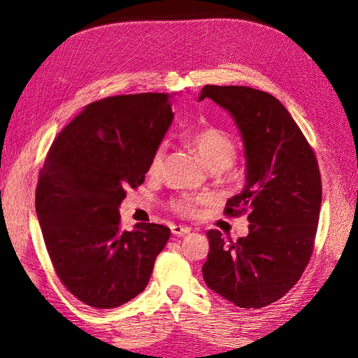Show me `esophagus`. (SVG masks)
Masks as SVG:
<instances>
[{"label":"esophagus","mask_w":358,"mask_h":358,"mask_svg":"<svg viewBox=\"0 0 358 358\" xmlns=\"http://www.w3.org/2000/svg\"><path fill=\"white\" fill-rule=\"evenodd\" d=\"M171 231L173 235H177V237H181V235H186L191 232V227L187 226H181V224H172L171 226Z\"/></svg>","instance_id":"1"}]
</instances>
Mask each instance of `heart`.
Here are the masks:
<instances>
[{"label": "heart", "instance_id": "b5f03b06", "mask_svg": "<svg viewBox=\"0 0 358 358\" xmlns=\"http://www.w3.org/2000/svg\"><path fill=\"white\" fill-rule=\"evenodd\" d=\"M189 143L200 157L201 162L212 171H223L229 167L235 157H237V141L231 134L220 127H206L194 132L189 136ZM166 155V144L162 143L154 150L150 157L148 172L149 175H157L162 171L163 159ZM206 203L203 195L195 194H180L169 201V208L175 214L181 217H194L201 204Z\"/></svg>", "mask_w": 358, "mask_h": 358}]
</instances>
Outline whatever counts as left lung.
<instances>
[{
  "label": "left lung",
  "mask_w": 358,
  "mask_h": 358,
  "mask_svg": "<svg viewBox=\"0 0 358 358\" xmlns=\"http://www.w3.org/2000/svg\"><path fill=\"white\" fill-rule=\"evenodd\" d=\"M231 112L246 154V186L227 200L226 217L248 214L249 234L237 241L208 231L203 277L234 305L260 309L287 294L313 255L322 206L317 157L291 113L275 96L246 86H209Z\"/></svg>",
  "instance_id": "obj_1"
}]
</instances>
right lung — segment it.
<instances>
[{"mask_svg": "<svg viewBox=\"0 0 358 358\" xmlns=\"http://www.w3.org/2000/svg\"><path fill=\"white\" fill-rule=\"evenodd\" d=\"M166 94L90 103L45 155L35 192L43 238L59 281L86 305L110 309L144 291L171 229L120 226L129 187L144 183L150 157L171 126Z\"/></svg>", "mask_w": 358, "mask_h": 358, "instance_id": "obj_1", "label": "right lung"}]
</instances>
